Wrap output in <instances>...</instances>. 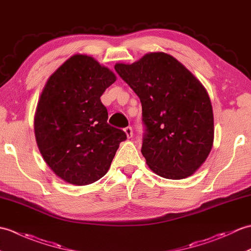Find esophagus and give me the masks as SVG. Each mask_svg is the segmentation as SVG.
<instances>
[{"label": "esophagus", "mask_w": 251, "mask_h": 251, "mask_svg": "<svg viewBox=\"0 0 251 251\" xmlns=\"http://www.w3.org/2000/svg\"><path fill=\"white\" fill-rule=\"evenodd\" d=\"M124 131H125V134H126V136H127V138H131V137H132V129H131V127H126V128L124 129Z\"/></svg>", "instance_id": "34e87169"}]
</instances>
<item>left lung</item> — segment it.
<instances>
[{
	"label": "left lung",
	"instance_id": "8db88e82",
	"mask_svg": "<svg viewBox=\"0 0 251 251\" xmlns=\"http://www.w3.org/2000/svg\"><path fill=\"white\" fill-rule=\"evenodd\" d=\"M114 69L140 99L148 166L166 179L193 175L209 155L215 134L210 98L200 79L163 51Z\"/></svg>",
	"mask_w": 251,
	"mask_h": 251
}]
</instances>
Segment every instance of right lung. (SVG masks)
<instances>
[{
  "label": "right lung",
  "instance_id": "right-lung-1",
  "mask_svg": "<svg viewBox=\"0 0 251 251\" xmlns=\"http://www.w3.org/2000/svg\"><path fill=\"white\" fill-rule=\"evenodd\" d=\"M116 75L92 56L69 58L47 79L37 102V148L65 182L87 185L108 173L126 134L108 124L101 95Z\"/></svg>",
  "mask_w": 251,
  "mask_h": 251
}]
</instances>
